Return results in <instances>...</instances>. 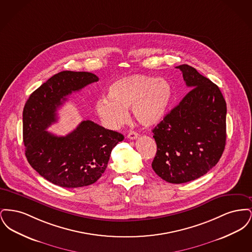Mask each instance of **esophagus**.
<instances>
[{
    "instance_id": "esophagus-1",
    "label": "esophagus",
    "mask_w": 252,
    "mask_h": 252,
    "mask_svg": "<svg viewBox=\"0 0 252 252\" xmlns=\"http://www.w3.org/2000/svg\"><path fill=\"white\" fill-rule=\"evenodd\" d=\"M138 137H139V134H138L137 132L130 131L127 134V138L130 139V140H135V139H137Z\"/></svg>"
}]
</instances>
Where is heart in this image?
<instances>
[{
  "label": "heart",
  "instance_id": "b5f03b06",
  "mask_svg": "<svg viewBox=\"0 0 252 252\" xmlns=\"http://www.w3.org/2000/svg\"><path fill=\"white\" fill-rule=\"evenodd\" d=\"M108 97L96 101L98 116L109 128H118L131 107L134 118L143 126L161 120L171 99V87L162 78L133 74L114 81L108 87Z\"/></svg>",
  "mask_w": 252,
  "mask_h": 252
}]
</instances>
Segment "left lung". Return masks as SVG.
I'll return each instance as SVG.
<instances>
[{
	"instance_id": "left-lung-1",
	"label": "left lung",
	"mask_w": 252,
	"mask_h": 252,
	"mask_svg": "<svg viewBox=\"0 0 252 252\" xmlns=\"http://www.w3.org/2000/svg\"><path fill=\"white\" fill-rule=\"evenodd\" d=\"M190 92L152 130V168L170 183L196 180L220 159L226 145L227 105L219 88L187 64L177 67Z\"/></svg>"
}]
</instances>
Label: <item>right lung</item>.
I'll use <instances>...</instances> for the list:
<instances>
[{
    "mask_svg": "<svg viewBox=\"0 0 252 252\" xmlns=\"http://www.w3.org/2000/svg\"><path fill=\"white\" fill-rule=\"evenodd\" d=\"M98 80L92 72L63 71L37 88L25 103V156L41 177L55 185L77 188L94 183L108 166L111 150L124 140L119 132L90 120L82 121L66 136L46 130L58 121L57 110L67 96Z\"/></svg>",
    "mask_w": 252,
    "mask_h": 252,
    "instance_id": "1",
    "label": "right lung"
}]
</instances>
